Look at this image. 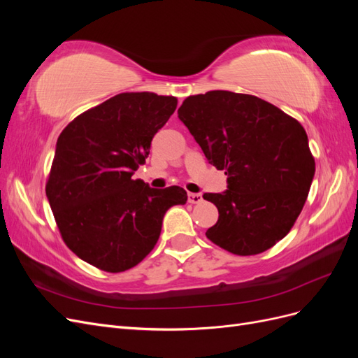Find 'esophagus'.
Masks as SVG:
<instances>
[{"mask_svg": "<svg viewBox=\"0 0 358 358\" xmlns=\"http://www.w3.org/2000/svg\"><path fill=\"white\" fill-rule=\"evenodd\" d=\"M188 201L192 203V204H199L203 201V197L201 194H196V192H189L188 194Z\"/></svg>", "mask_w": 358, "mask_h": 358, "instance_id": "1", "label": "esophagus"}]
</instances>
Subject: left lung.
<instances>
[{"label": "left lung", "mask_w": 358, "mask_h": 358, "mask_svg": "<svg viewBox=\"0 0 358 358\" xmlns=\"http://www.w3.org/2000/svg\"><path fill=\"white\" fill-rule=\"evenodd\" d=\"M229 189L206 192L218 208L208 239L236 255L267 251L289 233L315 175L305 128L255 95L209 91L178 110Z\"/></svg>", "instance_id": "left-lung-1"}]
</instances>
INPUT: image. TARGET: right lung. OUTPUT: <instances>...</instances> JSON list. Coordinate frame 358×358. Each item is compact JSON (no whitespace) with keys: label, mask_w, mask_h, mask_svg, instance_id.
<instances>
[{"label":"right lung","mask_w":358,"mask_h":358,"mask_svg":"<svg viewBox=\"0 0 358 358\" xmlns=\"http://www.w3.org/2000/svg\"><path fill=\"white\" fill-rule=\"evenodd\" d=\"M176 106L171 95L122 92L62 129L46 196L62 241L83 262L110 273L137 266L157 245L166 212L187 203L180 187L133 179Z\"/></svg>","instance_id":"add662e5"}]
</instances>
